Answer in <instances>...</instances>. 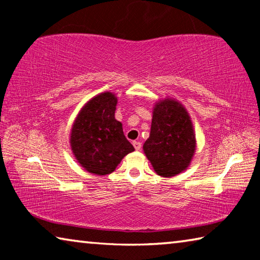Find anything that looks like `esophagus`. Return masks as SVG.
<instances>
[{
	"mask_svg": "<svg viewBox=\"0 0 260 260\" xmlns=\"http://www.w3.org/2000/svg\"><path fill=\"white\" fill-rule=\"evenodd\" d=\"M133 146H134V148H135V150H140L141 147H142V143L139 142V141H134Z\"/></svg>",
	"mask_w": 260,
	"mask_h": 260,
	"instance_id": "esophagus-1",
	"label": "esophagus"
}]
</instances>
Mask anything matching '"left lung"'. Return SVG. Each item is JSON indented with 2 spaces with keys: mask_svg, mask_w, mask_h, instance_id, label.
<instances>
[{
  "mask_svg": "<svg viewBox=\"0 0 260 260\" xmlns=\"http://www.w3.org/2000/svg\"><path fill=\"white\" fill-rule=\"evenodd\" d=\"M196 150L192 122L187 110L178 101L165 99L152 111L150 135L143 151L155 172L164 178L187 170Z\"/></svg>",
  "mask_w": 260,
  "mask_h": 260,
  "instance_id": "1",
  "label": "left lung"
}]
</instances>
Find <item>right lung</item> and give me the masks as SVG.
I'll return each instance as SVG.
<instances>
[{
    "mask_svg": "<svg viewBox=\"0 0 260 260\" xmlns=\"http://www.w3.org/2000/svg\"><path fill=\"white\" fill-rule=\"evenodd\" d=\"M117 96L105 91L83 105L73 122L71 149L79 164L89 173H112L122 158L134 151L114 118Z\"/></svg>",
    "mask_w": 260,
    "mask_h": 260,
    "instance_id": "add662e5",
    "label": "right lung"
}]
</instances>
